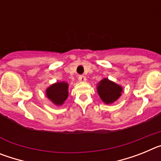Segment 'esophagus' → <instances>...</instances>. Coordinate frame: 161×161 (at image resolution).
<instances>
[{
    "instance_id": "esophagus-1",
    "label": "esophagus",
    "mask_w": 161,
    "mask_h": 161,
    "mask_svg": "<svg viewBox=\"0 0 161 161\" xmlns=\"http://www.w3.org/2000/svg\"><path fill=\"white\" fill-rule=\"evenodd\" d=\"M86 77H85V76H83V75H80V76L78 77V80H79L80 82H85L86 81Z\"/></svg>"
}]
</instances>
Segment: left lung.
Instances as JSON below:
<instances>
[{
    "instance_id": "1",
    "label": "left lung",
    "mask_w": 161,
    "mask_h": 161,
    "mask_svg": "<svg viewBox=\"0 0 161 161\" xmlns=\"http://www.w3.org/2000/svg\"><path fill=\"white\" fill-rule=\"evenodd\" d=\"M123 87L108 78H104L97 85V91L102 102L106 105L114 103L123 93Z\"/></svg>"
}]
</instances>
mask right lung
<instances>
[{"instance_id":"1","label":"right lung","mask_w":161,"mask_h":161,"mask_svg":"<svg viewBox=\"0 0 161 161\" xmlns=\"http://www.w3.org/2000/svg\"><path fill=\"white\" fill-rule=\"evenodd\" d=\"M46 95L54 105L62 106L68 97V84L65 81L52 84L47 88Z\"/></svg>"}]
</instances>
